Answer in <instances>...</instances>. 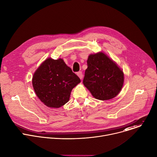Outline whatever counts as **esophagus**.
<instances>
[{"mask_svg": "<svg viewBox=\"0 0 157 157\" xmlns=\"http://www.w3.org/2000/svg\"><path fill=\"white\" fill-rule=\"evenodd\" d=\"M77 75L79 77V78H80L81 79H82L83 75H82V73L81 71H79V72H78V73H77Z\"/></svg>", "mask_w": 157, "mask_h": 157, "instance_id": "obj_1", "label": "esophagus"}]
</instances>
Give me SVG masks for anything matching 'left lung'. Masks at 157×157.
<instances>
[{
    "label": "left lung",
    "mask_w": 157,
    "mask_h": 157,
    "mask_svg": "<svg viewBox=\"0 0 157 157\" xmlns=\"http://www.w3.org/2000/svg\"><path fill=\"white\" fill-rule=\"evenodd\" d=\"M87 63L83 84L93 96L102 101L115 98L123 86L122 70L102 52L89 55Z\"/></svg>",
    "instance_id": "1"
}]
</instances>
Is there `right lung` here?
Here are the masks:
<instances>
[{"label": "right lung", "instance_id": "add662e5", "mask_svg": "<svg viewBox=\"0 0 157 157\" xmlns=\"http://www.w3.org/2000/svg\"><path fill=\"white\" fill-rule=\"evenodd\" d=\"M80 82L79 78L61 58L44 60L32 78L38 98L44 105L52 108H59L68 102L72 89Z\"/></svg>", "mask_w": 157, "mask_h": 157}]
</instances>
